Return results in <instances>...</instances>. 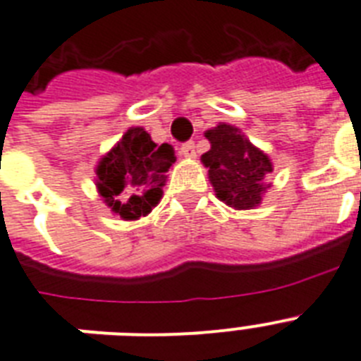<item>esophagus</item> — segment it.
I'll use <instances>...</instances> for the list:
<instances>
[{
  "instance_id": "obj_1",
  "label": "esophagus",
  "mask_w": 361,
  "mask_h": 361,
  "mask_svg": "<svg viewBox=\"0 0 361 361\" xmlns=\"http://www.w3.org/2000/svg\"><path fill=\"white\" fill-rule=\"evenodd\" d=\"M178 152H180L184 158H195L194 141H186V143H183V145H180V151Z\"/></svg>"
}]
</instances>
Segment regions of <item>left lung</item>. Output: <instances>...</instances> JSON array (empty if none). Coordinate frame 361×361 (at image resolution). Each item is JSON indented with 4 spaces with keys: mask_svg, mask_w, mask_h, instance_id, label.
Returning a JSON list of instances; mask_svg holds the SVG:
<instances>
[{
    "mask_svg": "<svg viewBox=\"0 0 361 361\" xmlns=\"http://www.w3.org/2000/svg\"><path fill=\"white\" fill-rule=\"evenodd\" d=\"M204 137L210 141V151L201 154V162L209 169L216 197L236 210L259 207L270 188L267 177L274 171L267 152L227 123L207 130Z\"/></svg>",
    "mask_w": 361,
    "mask_h": 361,
    "instance_id": "left-lung-1",
    "label": "left lung"
}]
</instances>
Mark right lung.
<instances>
[{
  "instance_id": "add662e5",
  "label": "right lung",
  "mask_w": 361,
  "mask_h": 361,
  "mask_svg": "<svg viewBox=\"0 0 361 361\" xmlns=\"http://www.w3.org/2000/svg\"><path fill=\"white\" fill-rule=\"evenodd\" d=\"M175 160L171 145H157L145 128L130 126L99 160L94 186L121 220H140L160 203L166 173Z\"/></svg>"
}]
</instances>
